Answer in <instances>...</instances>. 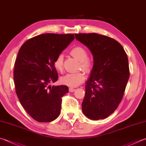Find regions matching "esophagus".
Segmentation results:
<instances>
[{
    "instance_id": "1",
    "label": "esophagus",
    "mask_w": 146,
    "mask_h": 146,
    "mask_svg": "<svg viewBox=\"0 0 146 146\" xmlns=\"http://www.w3.org/2000/svg\"><path fill=\"white\" fill-rule=\"evenodd\" d=\"M75 90V88H71V87H70V88H69V91L70 92H74V91Z\"/></svg>"
}]
</instances>
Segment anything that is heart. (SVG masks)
<instances>
[{
  "label": "heart",
  "mask_w": 146,
  "mask_h": 146,
  "mask_svg": "<svg viewBox=\"0 0 146 146\" xmlns=\"http://www.w3.org/2000/svg\"><path fill=\"white\" fill-rule=\"evenodd\" d=\"M70 54L73 58L80 61L79 69L85 72L89 73L92 70V62L88 58V52L85 48L80 46H76L70 50ZM54 66L57 70L62 71L64 68V57L62 54H59L54 61ZM85 80V76L82 72L68 73L61 77V82L62 84L70 87H76L82 84Z\"/></svg>",
  "instance_id": "1"
}]
</instances>
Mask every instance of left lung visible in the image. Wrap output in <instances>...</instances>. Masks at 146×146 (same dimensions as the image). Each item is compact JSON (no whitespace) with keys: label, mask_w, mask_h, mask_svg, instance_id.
Returning <instances> with one entry per match:
<instances>
[{"label":"left lung","mask_w":146,"mask_h":146,"mask_svg":"<svg viewBox=\"0 0 146 146\" xmlns=\"http://www.w3.org/2000/svg\"><path fill=\"white\" fill-rule=\"evenodd\" d=\"M75 35L94 58L82 111L93 120L104 119L116 110L123 96L130 76L127 55L121 45L109 36L94 33Z\"/></svg>","instance_id":"8db88e82"}]
</instances>
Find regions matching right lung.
<instances>
[{
  "label": "right lung",
  "instance_id": "right-lung-1",
  "mask_svg": "<svg viewBox=\"0 0 146 146\" xmlns=\"http://www.w3.org/2000/svg\"><path fill=\"white\" fill-rule=\"evenodd\" d=\"M74 38V34H42L19 48L14 70L16 92L25 111L37 121H52L61 113L62 97L68 87L50 85L58 79L54 61Z\"/></svg>",
  "mask_w": 146,
  "mask_h": 146
}]
</instances>
